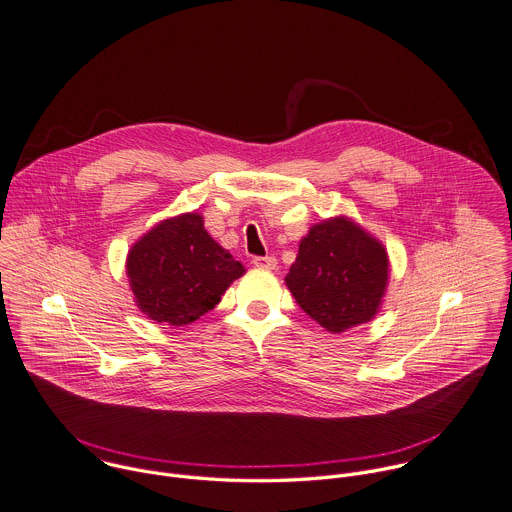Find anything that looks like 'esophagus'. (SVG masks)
Instances as JSON below:
<instances>
[{
	"mask_svg": "<svg viewBox=\"0 0 512 512\" xmlns=\"http://www.w3.org/2000/svg\"><path fill=\"white\" fill-rule=\"evenodd\" d=\"M253 265L259 269H275L277 267V259L267 255V257H253Z\"/></svg>",
	"mask_w": 512,
	"mask_h": 512,
	"instance_id": "obj_1",
	"label": "esophagus"
}]
</instances>
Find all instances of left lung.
<instances>
[{
	"mask_svg": "<svg viewBox=\"0 0 512 512\" xmlns=\"http://www.w3.org/2000/svg\"><path fill=\"white\" fill-rule=\"evenodd\" d=\"M285 283L312 320L342 332L376 314L388 283V255L356 223L328 219L310 227Z\"/></svg>",
	"mask_w": 512,
	"mask_h": 512,
	"instance_id": "left-lung-1",
	"label": "left lung"
}]
</instances>
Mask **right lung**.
<instances>
[{
	"instance_id": "1",
	"label": "right lung",
	"mask_w": 512,
	"mask_h": 512,
	"mask_svg": "<svg viewBox=\"0 0 512 512\" xmlns=\"http://www.w3.org/2000/svg\"><path fill=\"white\" fill-rule=\"evenodd\" d=\"M126 273L142 312L184 326L221 301L245 269L204 229V217L184 213L148 231L128 253Z\"/></svg>"
}]
</instances>
